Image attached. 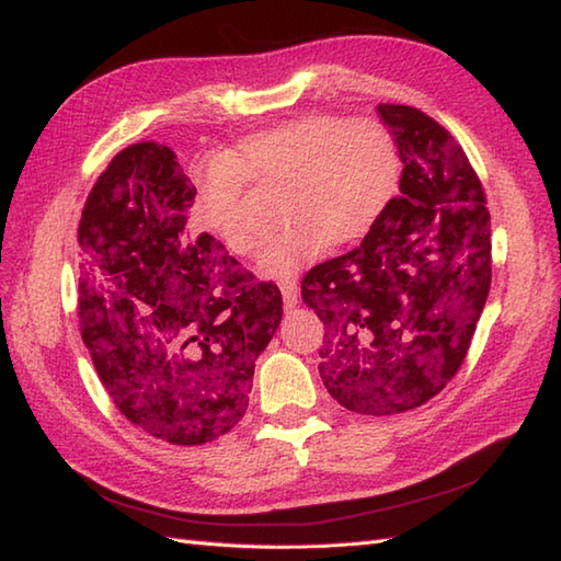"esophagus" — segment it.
I'll use <instances>...</instances> for the list:
<instances>
[{"mask_svg":"<svg viewBox=\"0 0 561 561\" xmlns=\"http://www.w3.org/2000/svg\"><path fill=\"white\" fill-rule=\"evenodd\" d=\"M279 289H282L284 306L294 308L296 304H299V284H296V279H282Z\"/></svg>","mask_w":561,"mask_h":561,"instance_id":"esophagus-1","label":"esophagus"}]
</instances>
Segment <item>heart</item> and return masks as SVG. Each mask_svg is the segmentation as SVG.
<instances>
[{
    "label": "heart",
    "instance_id": "obj_1",
    "mask_svg": "<svg viewBox=\"0 0 561 561\" xmlns=\"http://www.w3.org/2000/svg\"><path fill=\"white\" fill-rule=\"evenodd\" d=\"M245 181L287 185L282 219L257 255L265 277H291L330 243L362 241L400 190V153L388 129L359 117L304 115L238 141L195 178L197 224L236 255L257 241L245 207Z\"/></svg>",
    "mask_w": 561,
    "mask_h": 561
}]
</instances>
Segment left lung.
Returning a JSON list of instances; mask_svg holds the SVG:
<instances>
[{"instance_id": "obj_1", "label": "left lung", "mask_w": 561, "mask_h": 561, "mask_svg": "<svg viewBox=\"0 0 561 561\" xmlns=\"http://www.w3.org/2000/svg\"><path fill=\"white\" fill-rule=\"evenodd\" d=\"M376 111L404 165L400 195L362 245L306 274L301 296L325 323L318 371L330 396L386 416L458 374L490 294L492 229L458 141L410 105Z\"/></svg>"}]
</instances>
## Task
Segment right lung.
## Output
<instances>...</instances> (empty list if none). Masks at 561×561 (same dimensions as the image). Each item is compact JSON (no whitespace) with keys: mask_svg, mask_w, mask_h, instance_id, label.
<instances>
[{"mask_svg":"<svg viewBox=\"0 0 561 561\" xmlns=\"http://www.w3.org/2000/svg\"><path fill=\"white\" fill-rule=\"evenodd\" d=\"M193 199L173 149L139 141L101 173L79 221L81 340L115 408L175 446L243 420L282 320L277 284L197 233Z\"/></svg>","mask_w":561,"mask_h":561,"instance_id":"right-lung-1","label":"right lung"}]
</instances>
